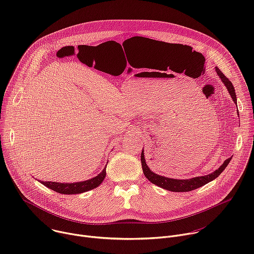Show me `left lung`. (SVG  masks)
Instances as JSON below:
<instances>
[{"label": "left lung", "mask_w": 254, "mask_h": 254, "mask_svg": "<svg viewBox=\"0 0 254 254\" xmlns=\"http://www.w3.org/2000/svg\"><path fill=\"white\" fill-rule=\"evenodd\" d=\"M216 71H217V73H218V75L220 76L221 80L224 82L225 86L227 87L233 101L236 103V94H235V90L232 85V82L222 73V71L218 67H216ZM140 161H141V168H142L143 175L146 176V178L153 184H155L161 188H164L166 190L172 191V192H189V191L195 190L197 188H200V187L206 185L207 183L213 181L215 178L218 177L224 171V169L227 167V165L231 161V158L225 160L223 165L219 169H217L215 172H213L209 175L203 176V177H196V178H192L189 180L170 179V178L163 177V176L153 173L146 164V160H144V157H143V152H141Z\"/></svg>", "instance_id": "8db88e82"}]
</instances>
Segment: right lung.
Listing matches in <instances>:
<instances>
[{
    "instance_id": "right-lung-1",
    "label": "right lung",
    "mask_w": 254,
    "mask_h": 254,
    "mask_svg": "<svg viewBox=\"0 0 254 254\" xmlns=\"http://www.w3.org/2000/svg\"><path fill=\"white\" fill-rule=\"evenodd\" d=\"M106 167L103 169V171L96 176L95 178H92L87 181H83V182H77V183H57V182H44V181H40L44 186L50 188L51 190L60 193V194H80L89 190H92L96 187H98L102 181L105 178Z\"/></svg>"
}]
</instances>
